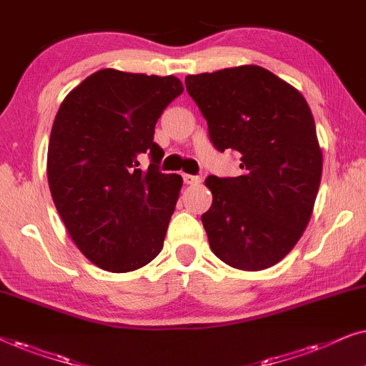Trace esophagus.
Listing matches in <instances>:
<instances>
[{"mask_svg":"<svg viewBox=\"0 0 366 366\" xmlns=\"http://www.w3.org/2000/svg\"><path fill=\"white\" fill-rule=\"evenodd\" d=\"M182 179H184V182L187 184V186H194V184H201V182H202V177H201V175L182 174Z\"/></svg>","mask_w":366,"mask_h":366,"instance_id":"1","label":"esophagus"}]
</instances>
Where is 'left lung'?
<instances>
[{
  "label": "left lung",
  "instance_id": "8db88e82",
  "mask_svg": "<svg viewBox=\"0 0 366 366\" xmlns=\"http://www.w3.org/2000/svg\"><path fill=\"white\" fill-rule=\"evenodd\" d=\"M217 152L239 155L241 175H209L201 216L209 246L244 271L274 266L300 241L320 189L323 159L303 95L262 66L186 76Z\"/></svg>",
  "mask_w": 366,
  "mask_h": 366
}]
</instances>
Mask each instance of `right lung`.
I'll return each instance as SVG.
<instances>
[{
	"label": "right lung",
	"mask_w": 366,
	"mask_h": 366,
	"mask_svg": "<svg viewBox=\"0 0 366 366\" xmlns=\"http://www.w3.org/2000/svg\"><path fill=\"white\" fill-rule=\"evenodd\" d=\"M184 92L175 76L95 71L60 105L48 144L53 202L78 249L127 272L162 251L182 177L160 172L155 124ZM144 153L147 171L138 169Z\"/></svg>",
	"instance_id": "1"
}]
</instances>
